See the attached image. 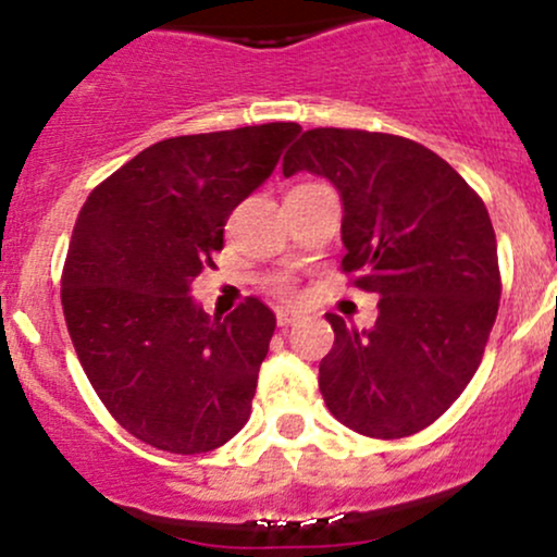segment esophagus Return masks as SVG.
Here are the masks:
<instances>
[{
	"mask_svg": "<svg viewBox=\"0 0 557 557\" xmlns=\"http://www.w3.org/2000/svg\"><path fill=\"white\" fill-rule=\"evenodd\" d=\"M298 319H300V314H296V311L277 309V324H280V327H290V324H296Z\"/></svg>",
	"mask_w": 557,
	"mask_h": 557,
	"instance_id": "obj_1",
	"label": "esophagus"
}]
</instances>
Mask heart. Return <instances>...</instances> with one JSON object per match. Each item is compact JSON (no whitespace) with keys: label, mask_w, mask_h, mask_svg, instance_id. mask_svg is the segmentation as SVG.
Segmentation results:
<instances>
[{"label":"heart","mask_w":557,"mask_h":557,"mask_svg":"<svg viewBox=\"0 0 557 557\" xmlns=\"http://www.w3.org/2000/svg\"><path fill=\"white\" fill-rule=\"evenodd\" d=\"M280 293H283V296H290V285H287V283L280 285Z\"/></svg>","instance_id":"1"}]
</instances>
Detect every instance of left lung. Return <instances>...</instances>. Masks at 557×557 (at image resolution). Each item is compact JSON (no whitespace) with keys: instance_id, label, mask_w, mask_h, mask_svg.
Instances as JSON below:
<instances>
[{"instance_id":"1","label":"left lung","mask_w":557,"mask_h":557,"mask_svg":"<svg viewBox=\"0 0 557 557\" xmlns=\"http://www.w3.org/2000/svg\"><path fill=\"white\" fill-rule=\"evenodd\" d=\"M343 201V270L380 296L374 327L327 314L335 345L319 363L332 417L376 440L440 419L482 361L500 304L487 207L443 157L389 133L314 127L283 159Z\"/></svg>"}]
</instances>
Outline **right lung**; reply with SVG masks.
Wrapping results in <instances>:
<instances>
[{"mask_svg": "<svg viewBox=\"0 0 557 557\" xmlns=\"http://www.w3.org/2000/svg\"><path fill=\"white\" fill-rule=\"evenodd\" d=\"M298 133L270 123L159 140L83 203L62 311L96 395L146 445L196 456L251 417L274 314L246 298L212 319L190 285L225 243L230 212Z\"/></svg>", "mask_w": 557, "mask_h": 557, "instance_id": "obj_1", "label": "right lung"}]
</instances>
